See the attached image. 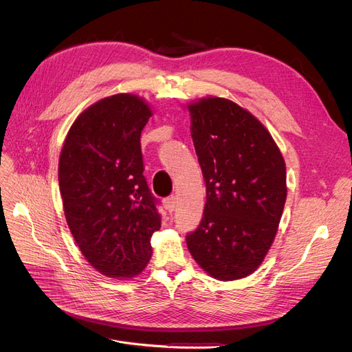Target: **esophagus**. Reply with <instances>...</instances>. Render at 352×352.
Returning a JSON list of instances; mask_svg holds the SVG:
<instances>
[{
	"mask_svg": "<svg viewBox=\"0 0 352 352\" xmlns=\"http://www.w3.org/2000/svg\"><path fill=\"white\" fill-rule=\"evenodd\" d=\"M177 204H178V198H177V195H171L168 199H166V202H165V207H166V210H168L170 212H173V211L177 208Z\"/></svg>",
	"mask_w": 352,
	"mask_h": 352,
	"instance_id": "1",
	"label": "esophagus"
}]
</instances>
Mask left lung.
Instances as JSON below:
<instances>
[{
	"label": "left lung",
	"instance_id": "8db88e82",
	"mask_svg": "<svg viewBox=\"0 0 352 352\" xmlns=\"http://www.w3.org/2000/svg\"><path fill=\"white\" fill-rule=\"evenodd\" d=\"M188 109L207 202L187 247L214 278H244L260 267L278 230L285 162L267 128L238 104L208 97Z\"/></svg>",
	"mask_w": 352,
	"mask_h": 352
}]
</instances>
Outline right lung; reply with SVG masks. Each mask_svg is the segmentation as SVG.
<instances>
[{
  "instance_id": "obj_1",
  "label": "right lung",
  "mask_w": 352,
  "mask_h": 352,
  "mask_svg": "<svg viewBox=\"0 0 352 352\" xmlns=\"http://www.w3.org/2000/svg\"><path fill=\"white\" fill-rule=\"evenodd\" d=\"M151 116L137 96L102 98L74 121L60 155L69 231L85 260L111 278L140 274L151 258V236L161 228L140 142Z\"/></svg>"
}]
</instances>
